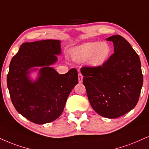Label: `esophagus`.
I'll list each match as a JSON object with an SVG mask.
<instances>
[{
	"instance_id": "1",
	"label": "esophagus",
	"mask_w": 149,
	"mask_h": 149,
	"mask_svg": "<svg viewBox=\"0 0 149 149\" xmlns=\"http://www.w3.org/2000/svg\"><path fill=\"white\" fill-rule=\"evenodd\" d=\"M82 78H83V76H82V73H78V81H79V82H82Z\"/></svg>"
}]
</instances>
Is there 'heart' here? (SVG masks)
Returning <instances> with one entry per match:
<instances>
[{
    "instance_id": "b5f03b06",
    "label": "heart",
    "mask_w": 149,
    "mask_h": 149,
    "mask_svg": "<svg viewBox=\"0 0 149 149\" xmlns=\"http://www.w3.org/2000/svg\"><path fill=\"white\" fill-rule=\"evenodd\" d=\"M112 48L107 42H89L75 48L72 51L74 60L84 62L88 60L89 64L97 67L103 64L110 57Z\"/></svg>"
}]
</instances>
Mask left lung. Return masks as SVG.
<instances>
[{
	"mask_svg": "<svg viewBox=\"0 0 149 149\" xmlns=\"http://www.w3.org/2000/svg\"><path fill=\"white\" fill-rule=\"evenodd\" d=\"M112 42L114 53L98 67H84L83 85L92 108L103 117L114 119L130 111L139 101L143 75L139 55L120 35Z\"/></svg>",
	"mask_w": 149,
	"mask_h": 149,
	"instance_id": "8db88e82",
	"label": "left lung"
}]
</instances>
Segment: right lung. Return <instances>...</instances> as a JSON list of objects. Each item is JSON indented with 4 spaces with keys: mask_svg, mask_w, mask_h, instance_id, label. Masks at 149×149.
<instances>
[{
    "mask_svg": "<svg viewBox=\"0 0 149 149\" xmlns=\"http://www.w3.org/2000/svg\"><path fill=\"white\" fill-rule=\"evenodd\" d=\"M60 54L59 40L26 42L21 44L10 62L7 85L11 101L17 112L31 122L44 124L57 119L70 92L78 84L76 69L59 74L51 67L57 60L55 55ZM35 66L42 68L38 78L33 82L28 74Z\"/></svg>",
    "mask_w": 149,
    "mask_h": 149,
    "instance_id": "right-lung-1",
    "label": "right lung"
}]
</instances>
